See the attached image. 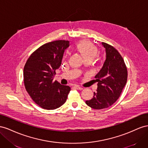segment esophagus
I'll return each mask as SVG.
<instances>
[{
  "label": "esophagus",
  "mask_w": 148,
  "mask_h": 148,
  "mask_svg": "<svg viewBox=\"0 0 148 148\" xmlns=\"http://www.w3.org/2000/svg\"><path fill=\"white\" fill-rule=\"evenodd\" d=\"M74 87L75 88H76V89H78V90H82V89H83V88H82V87H79V86H77V85L74 86Z\"/></svg>",
  "instance_id": "1"
}]
</instances>
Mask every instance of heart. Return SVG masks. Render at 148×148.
I'll return each mask as SVG.
<instances>
[{"label":"heart","mask_w":148,"mask_h":148,"mask_svg":"<svg viewBox=\"0 0 148 148\" xmlns=\"http://www.w3.org/2000/svg\"><path fill=\"white\" fill-rule=\"evenodd\" d=\"M75 48L82 54L85 60H92L97 53V48L92 42L81 40L75 46Z\"/></svg>","instance_id":"obj_1"}]
</instances>
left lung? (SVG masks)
<instances>
[{
	"mask_svg": "<svg viewBox=\"0 0 148 148\" xmlns=\"http://www.w3.org/2000/svg\"><path fill=\"white\" fill-rule=\"evenodd\" d=\"M106 52V60L102 68L95 78L98 82L94 97L86 103L90 107L100 110L110 107L119 99L127 81L128 71L123 58L113 47L102 42Z\"/></svg>",
	"mask_w": 148,
	"mask_h": 148,
	"instance_id": "left-lung-1",
	"label": "left lung"
}]
</instances>
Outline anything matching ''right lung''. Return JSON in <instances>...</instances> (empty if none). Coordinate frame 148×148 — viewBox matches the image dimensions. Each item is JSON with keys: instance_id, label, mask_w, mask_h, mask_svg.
I'll return each instance as SVG.
<instances>
[{"instance_id": "1", "label": "right lung", "mask_w": 148, "mask_h": 148, "mask_svg": "<svg viewBox=\"0 0 148 148\" xmlns=\"http://www.w3.org/2000/svg\"><path fill=\"white\" fill-rule=\"evenodd\" d=\"M69 41L49 42L33 52L25 63L23 79L25 89L41 108L54 110L64 104L71 87L53 81V75L61 64L64 50Z\"/></svg>"}]
</instances>
